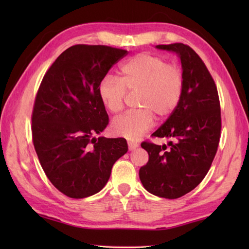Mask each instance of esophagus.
Masks as SVG:
<instances>
[{
	"mask_svg": "<svg viewBox=\"0 0 249 249\" xmlns=\"http://www.w3.org/2000/svg\"><path fill=\"white\" fill-rule=\"evenodd\" d=\"M128 143V149H129V151H133V150H135V149H137V147L139 146V144L137 143V142H135V141H128L127 142Z\"/></svg>",
	"mask_w": 249,
	"mask_h": 249,
	"instance_id": "obj_1",
	"label": "esophagus"
}]
</instances>
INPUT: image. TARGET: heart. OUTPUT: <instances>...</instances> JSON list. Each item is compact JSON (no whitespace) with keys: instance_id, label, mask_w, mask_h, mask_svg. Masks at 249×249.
Masks as SVG:
<instances>
[{"instance_id":"heart-1","label":"heart","mask_w":249,"mask_h":249,"mask_svg":"<svg viewBox=\"0 0 249 249\" xmlns=\"http://www.w3.org/2000/svg\"><path fill=\"white\" fill-rule=\"evenodd\" d=\"M128 91H140L138 106L112 122L115 135L128 140L139 139L158 120L170 116L181 102L184 76L176 65L161 56L141 53L121 65L120 78L106 76L98 86L100 102L111 113L123 110Z\"/></svg>"}]
</instances>
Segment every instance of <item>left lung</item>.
I'll return each mask as SVG.
<instances>
[{
    "label": "left lung",
    "mask_w": 249,
    "mask_h": 249,
    "mask_svg": "<svg viewBox=\"0 0 249 249\" xmlns=\"http://www.w3.org/2000/svg\"><path fill=\"white\" fill-rule=\"evenodd\" d=\"M181 59L184 91L176 111L152 137L170 139L168 145L144 141L149 161L139 170L147 192L177 199L202 182L212 165L220 139V103L214 79L201 57L182 43L158 45Z\"/></svg>",
    "instance_id": "8db88e82"
}]
</instances>
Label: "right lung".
Instances as JSON below:
<instances>
[{
    "mask_svg": "<svg viewBox=\"0 0 249 249\" xmlns=\"http://www.w3.org/2000/svg\"><path fill=\"white\" fill-rule=\"evenodd\" d=\"M127 50L75 45L41 80L32 112V138L49 181L70 198H87L108 182L113 163L127 152L124 138H94L109 118L98 86Z\"/></svg>",
    "mask_w": 249,
    "mask_h": 249,
    "instance_id": "add662e5",
    "label": "right lung"
}]
</instances>
